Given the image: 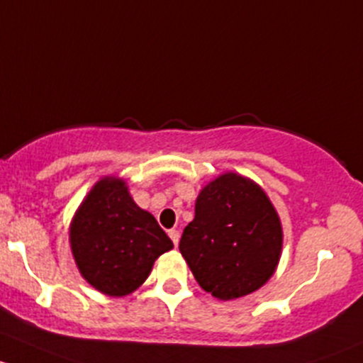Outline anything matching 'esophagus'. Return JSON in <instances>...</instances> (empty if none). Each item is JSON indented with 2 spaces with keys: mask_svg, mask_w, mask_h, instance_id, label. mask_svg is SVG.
Instances as JSON below:
<instances>
[{
  "mask_svg": "<svg viewBox=\"0 0 363 363\" xmlns=\"http://www.w3.org/2000/svg\"><path fill=\"white\" fill-rule=\"evenodd\" d=\"M169 238H171V241L174 242V246H177L178 241H180V233H178L177 229H171L169 230Z\"/></svg>",
  "mask_w": 363,
  "mask_h": 363,
  "instance_id": "obj_1",
  "label": "esophagus"
}]
</instances>
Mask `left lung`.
Instances as JSON below:
<instances>
[{"label":"left lung","mask_w":363,"mask_h":363,"mask_svg":"<svg viewBox=\"0 0 363 363\" xmlns=\"http://www.w3.org/2000/svg\"><path fill=\"white\" fill-rule=\"evenodd\" d=\"M281 245V223L264 190L227 173L201 190L180 252L201 289L230 301L255 292L271 278Z\"/></svg>","instance_id":"obj_1"}]
</instances>
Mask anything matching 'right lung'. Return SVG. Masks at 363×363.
<instances>
[{
  "instance_id": "add662e5",
  "label": "right lung",
  "mask_w": 363,
  "mask_h": 363,
  "mask_svg": "<svg viewBox=\"0 0 363 363\" xmlns=\"http://www.w3.org/2000/svg\"><path fill=\"white\" fill-rule=\"evenodd\" d=\"M69 241L82 276L111 297L134 292L155 260L173 248L154 215L138 206L117 178H103L89 192L71 223Z\"/></svg>"
}]
</instances>
